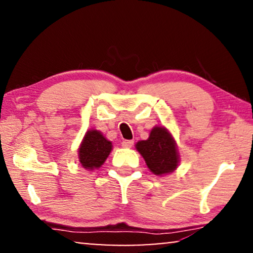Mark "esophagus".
I'll list each match as a JSON object with an SVG mask.
<instances>
[{
  "mask_svg": "<svg viewBox=\"0 0 253 253\" xmlns=\"http://www.w3.org/2000/svg\"><path fill=\"white\" fill-rule=\"evenodd\" d=\"M133 143H134L133 140H126H126L122 141V146L123 147H131L133 145Z\"/></svg>",
  "mask_w": 253,
  "mask_h": 253,
  "instance_id": "obj_1",
  "label": "esophagus"
}]
</instances>
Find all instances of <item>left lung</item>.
Listing matches in <instances>:
<instances>
[{
  "label": "left lung",
  "instance_id": "obj_1",
  "mask_svg": "<svg viewBox=\"0 0 253 253\" xmlns=\"http://www.w3.org/2000/svg\"><path fill=\"white\" fill-rule=\"evenodd\" d=\"M136 147L153 174H168L177 168L178 154L175 141L165 127L155 126L151 131L150 138L138 141Z\"/></svg>",
  "mask_w": 253,
  "mask_h": 253
}]
</instances>
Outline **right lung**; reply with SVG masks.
I'll list each match as a JSON object with an SVG mask.
<instances>
[{
  "instance_id": "right-lung-1",
  "label": "right lung",
  "mask_w": 253,
  "mask_h": 253,
  "mask_svg": "<svg viewBox=\"0 0 253 253\" xmlns=\"http://www.w3.org/2000/svg\"><path fill=\"white\" fill-rule=\"evenodd\" d=\"M112 151V143L99 131L91 130L85 134L79 147V161L86 169L101 167Z\"/></svg>"
}]
</instances>
